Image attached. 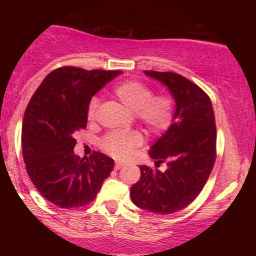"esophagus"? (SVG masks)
I'll list each match as a JSON object with an SVG mask.
<instances>
[{
    "label": "esophagus",
    "mask_w": 256,
    "mask_h": 256,
    "mask_svg": "<svg viewBox=\"0 0 256 256\" xmlns=\"http://www.w3.org/2000/svg\"><path fill=\"white\" fill-rule=\"evenodd\" d=\"M122 166L124 165H122V162H116V165H114V170H120Z\"/></svg>",
    "instance_id": "esophagus-1"
}]
</instances>
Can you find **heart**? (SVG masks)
<instances>
[{
  "mask_svg": "<svg viewBox=\"0 0 256 256\" xmlns=\"http://www.w3.org/2000/svg\"><path fill=\"white\" fill-rule=\"evenodd\" d=\"M119 101L136 114L137 119L152 131H164L173 118V101L167 95L152 96L149 86L138 80H128L119 84L114 90ZM98 100L92 98L88 110V118H95ZM142 137L137 132H112L102 140V148L112 156L125 158L134 146H140Z\"/></svg>",
  "mask_w": 256,
  "mask_h": 256,
  "instance_id": "b5f03b06",
  "label": "heart"
}]
</instances>
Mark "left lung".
<instances>
[{
	"instance_id": "1",
	"label": "left lung",
	"mask_w": 256,
	"mask_h": 256,
	"mask_svg": "<svg viewBox=\"0 0 256 256\" xmlns=\"http://www.w3.org/2000/svg\"><path fill=\"white\" fill-rule=\"evenodd\" d=\"M165 85L174 100L172 122L150 146L155 165L167 162L165 172L140 166V178L131 186L137 207L156 214L183 210L198 198L216 161V128L212 102L201 88L173 72L144 71Z\"/></svg>"
}]
</instances>
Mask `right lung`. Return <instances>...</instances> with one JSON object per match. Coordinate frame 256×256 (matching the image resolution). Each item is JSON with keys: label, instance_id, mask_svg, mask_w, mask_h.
I'll use <instances>...</instances> for the list:
<instances>
[{"label": "right lung", "instance_id": "add662e5", "mask_svg": "<svg viewBox=\"0 0 256 256\" xmlns=\"http://www.w3.org/2000/svg\"><path fill=\"white\" fill-rule=\"evenodd\" d=\"M122 71L60 67L49 73L30 100L22 122V155L40 195L61 208L82 207L98 195L114 160L95 152L74 154L76 132L86 128L92 96Z\"/></svg>", "mask_w": 256, "mask_h": 256}]
</instances>
